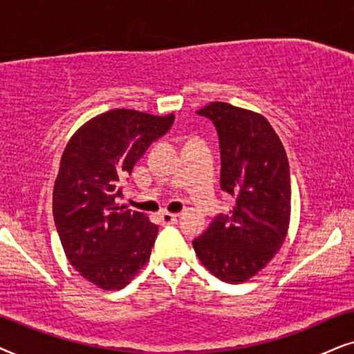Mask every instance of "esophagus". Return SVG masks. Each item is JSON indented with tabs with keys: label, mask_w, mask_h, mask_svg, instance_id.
I'll return each instance as SVG.
<instances>
[{
	"label": "esophagus",
	"mask_w": 354,
	"mask_h": 354,
	"mask_svg": "<svg viewBox=\"0 0 354 354\" xmlns=\"http://www.w3.org/2000/svg\"><path fill=\"white\" fill-rule=\"evenodd\" d=\"M160 220H162L163 225H174L178 221V215L169 214V212H163V214H160Z\"/></svg>",
	"instance_id": "esophagus-1"
}]
</instances>
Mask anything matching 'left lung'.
<instances>
[{
	"mask_svg": "<svg viewBox=\"0 0 354 354\" xmlns=\"http://www.w3.org/2000/svg\"><path fill=\"white\" fill-rule=\"evenodd\" d=\"M220 139V186L233 210L192 241L207 270L226 283H243L275 257L290 228L291 183L285 147L262 115L225 102L201 108Z\"/></svg>",
	"mask_w": 354,
	"mask_h": 354,
	"instance_id": "obj_1",
	"label": "left lung"
}]
</instances>
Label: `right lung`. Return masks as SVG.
I'll return each mask as SVG.
<instances>
[{
  "instance_id": "1",
  "label": "right lung",
  "mask_w": 354,
  "mask_h": 354,
  "mask_svg": "<svg viewBox=\"0 0 354 354\" xmlns=\"http://www.w3.org/2000/svg\"><path fill=\"white\" fill-rule=\"evenodd\" d=\"M174 115L116 108L71 136L53 189V216L71 266L105 291L121 290L149 262L158 226L142 212L118 207L120 181Z\"/></svg>"
}]
</instances>
